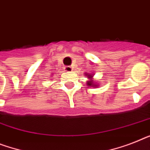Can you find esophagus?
<instances>
[{"label":"esophagus","instance_id":"esophagus-1","mask_svg":"<svg viewBox=\"0 0 150 150\" xmlns=\"http://www.w3.org/2000/svg\"><path fill=\"white\" fill-rule=\"evenodd\" d=\"M64 70H65L66 72L70 73L73 70V68L72 67H70V66H66L65 67H64Z\"/></svg>","mask_w":150,"mask_h":150}]
</instances>
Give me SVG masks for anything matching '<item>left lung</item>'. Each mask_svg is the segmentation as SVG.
<instances>
[{
  "label": "left lung",
  "mask_w": 150,
  "mask_h": 150,
  "mask_svg": "<svg viewBox=\"0 0 150 150\" xmlns=\"http://www.w3.org/2000/svg\"><path fill=\"white\" fill-rule=\"evenodd\" d=\"M86 74V75H89V74ZM88 77H89V79H90V78L92 77V76H88ZM86 84H87L89 86H96H96H93V83L91 82V81H88V82L86 83Z\"/></svg>",
  "instance_id": "obj_1"
}]
</instances>
